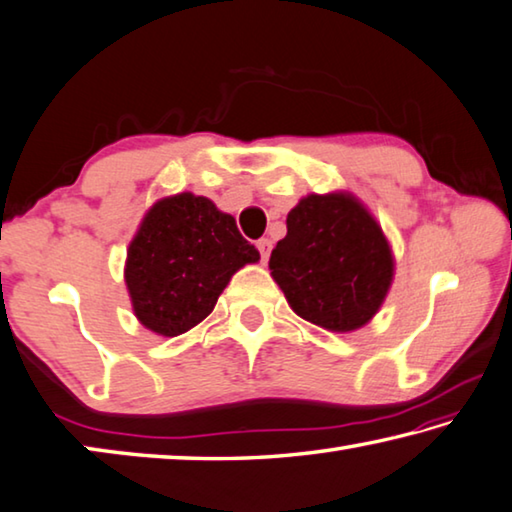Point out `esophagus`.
I'll list each match as a JSON object with an SVG mask.
<instances>
[{
    "label": "esophagus",
    "mask_w": 512,
    "mask_h": 512,
    "mask_svg": "<svg viewBox=\"0 0 512 512\" xmlns=\"http://www.w3.org/2000/svg\"><path fill=\"white\" fill-rule=\"evenodd\" d=\"M256 247H258V251H261L263 261H267V258H270V251H272V242L267 240V238H261V240L256 242Z\"/></svg>",
    "instance_id": "1"
}]
</instances>
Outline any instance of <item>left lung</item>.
I'll return each instance as SVG.
<instances>
[{"mask_svg": "<svg viewBox=\"0 0 512 512\" xmlns=\"http://www.w3.org/2000/svg\"><path fill=\"white\" fill-rule=\"evenodd\" d=\"M270 274L301 320L351 333L379 313L395 279L381 224L347 190L306 195L288 213Z\"/></svg>", "mask_w": 512, "mask_h": 512, "instance_id": "obj_1", "label": "left lung"}]
</instances>
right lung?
I'll list each match as a JSON object with an SVG mask.
<instances>
[{
	"instance_id": "1",
	"label": "right lung",
	"mask_w": 512,
	"mask_h": 512,
	"mask_svg": "<svg viewBox=\"0 0 512 512\" xmlns=\"http://www.w3.org/2000/svg\"><path fill=\"white\" fill-rule=\"evenodd\" d=\"M261 261L233 215L211 199L179 192L142 217L124 261L133 315L145 329L174 338L213 313L240 267Z\"/></svg>"
}]
</instances>
